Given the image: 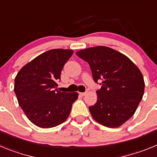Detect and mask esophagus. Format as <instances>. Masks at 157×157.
Returning a JSON list of instances; mask_svg holds the SVG:
<instances>
[{
	"label": "esophagus",
	"mask_w": 157,
	"mask_h": 157,
	"mask_svg": "<svg viewBox=\"0 0 157 157\" xmlns=\"http://www.w3.org/2000/svg\"><path fill=\"white\" fill-rule=\"evenodd\" d=\"M87 93L86 92H84V93H79V95H81V96H85L86 94Z\"/></svg>",
	"instance_id": "obj_1"
}]
</instances>
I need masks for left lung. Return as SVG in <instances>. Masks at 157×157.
<instances>
[{
	"label": "left lung",
	"instance_id": "8db88e82",
	"mask_svg": "<svg viewBox=\"0 0 157 157\" xmlns=\"http://www.w3.org/2000/svg\"><path fill=\"white\" fill-rule=\"evenodd\" d=\"M88 62L94 80H102L98 101L89 107L94 120L110 128L122 126L135 113L145 90L143 75L127 56L113 48L96 46L76 52Z\"/></svg>",
	"mask_w": 157,
	"mask_h": 157
}]
</instances>
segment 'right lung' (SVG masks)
<instances>
[{
    "mask_svg": "<svg viewBox=\"0 0 157 157\" xmlns=\"http://www.w3.org/2000/svg\"><path fill=\"white\" fill-rule=\"evenodd\" d=\"M74 51L55 48L40 54L22 67L15 78L14 91L28 120L41 128L61 124L70 115L78 94L60 92L57 81Z\"/></svg>",
    "mask_w": 157,
    "mask_h": 157,
    "instance_id": "add662e5",
    "label": "right lung"
}]
</instances>
